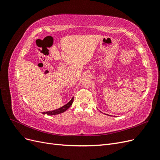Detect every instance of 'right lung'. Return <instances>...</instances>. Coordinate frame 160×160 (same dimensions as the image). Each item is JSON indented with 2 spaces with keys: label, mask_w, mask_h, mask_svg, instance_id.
Returning a JSON list of instances; mask_svg holds the SVG:
<instances>
[{
  "label": "right lung",
  "mask_w": 160,
  "mask_h": 160,
  "mask_svg": "<svg viewBox=\"0 0 160 160\" xmlns=\"http://www.w3.org/2000/svg\"><path fill=\"white\" fill-rule=\"evenodd\" d=\"M73 98H72L69 102L67 103L66 105H63L62 107L55 109V110H53V111H47V112H43V114H47V115H57V114H60L63 113L64 111H65L67 109H68L70 106L72 105V102H73Z\"/></svg>",
  "instance_id": "1"
}]
</instances>
